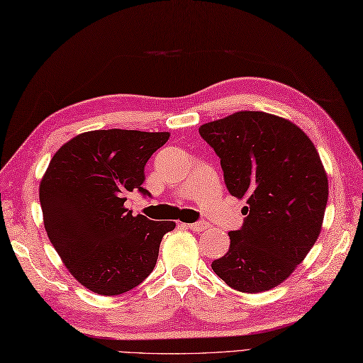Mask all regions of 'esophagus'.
Segmentation results:
<instances>
[{
    "label": "esophagus",
    "instance_id": "34e87169",
    "mask_svg": "<svg viewBox=\"0 0 363 363\" xmlns=\"http://www.w3.org/2000/svg\"><path fill=\"white\" fill-rule=\"evenodd\" d=\"M191 230H195V233H201V230L209 228V225H207L206 221H196V223H190V225H187Z\"/></svg>",
    "mask_w": 363,
    "mask_h": 363
}]
</instances>
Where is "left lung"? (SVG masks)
Returning a JSON list of instances; mask_svg holds the SVG:
<instances>
[{
	"label": "left lung",
	"instance_id": "8db88e82",
	"mask_svg": "<svg viewBox=\"0 0 363 363\" xmlns=\"http://www.w3.org/2000/svg\"><path fill=\"white\" fill-rule=\"evenodd\" d=\"M229 194L246 198L243 225L230 230L212 269L230 289L259 293L293 273L317 242L328 204V177L311 138L291 121L237 112L206 123Z\"/></svg>",
	"mask_w": 363,
	"mask_h": 363
}]
</instances>
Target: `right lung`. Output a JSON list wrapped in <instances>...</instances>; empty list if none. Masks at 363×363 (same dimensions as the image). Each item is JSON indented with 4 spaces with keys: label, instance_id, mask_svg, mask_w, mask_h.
I'll return each mask as SVG.
<instances>
[{
    "label": "right lung",
    "instance_id": "obj_1",
    "mask_svg": "<svg viewBox=\"0 0 363 363\" xmlns=\"http://www.w3.org/2000/svg\"><path fill=\"white\" fill-rule=\"evenodd\" d=\"M168 133L90 130L54 154L40 182L46 234L68 272L104 296L142 284L156 267L159 246L173 221L133 217L128 191L151 196L145 182L148 159Z\"/></svg>",
    "mask_w": 363,
    "mask_h": 363
}]
</instances>
